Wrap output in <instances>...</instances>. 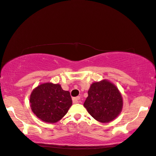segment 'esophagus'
Masks as SVG:
<instances>
[{"label":"esophagus","mask_w":156,"mask_h":156,"mask_svg":"<svg viewBox=\"0 0 156 156\" xmlns=\"http://www.w3.org/2000/svg\"><path fill=\"white\" fill-rule=\"evenodd\" d=\"M79 99H80V97H77V98H73V101L75 103H77L80 102Z\"/></svg>","instance_id":"esophagus-1"}]
</instances>
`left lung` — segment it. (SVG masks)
Wrapping results in <instances>:
<instances>
[{"label": "left lung", "mask_w": 156, "mask_h": 156, "mask_svg": "<svg viewBox=\"0 0 156 156\" xmlns=\"http://www.w3.org/2000/svg\"><path fill=\"white\" fill-rule=\"evenodd\" d=\"M83 106L95 120L109 123L122 112L123 98L115 84L104 79L91 85Z\"/></svg>", "instance_id": "1"}]
</instances>
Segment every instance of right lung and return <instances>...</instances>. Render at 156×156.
I'll use <instances>...</instances> for the list:
<instances>
[{"mask_svg":"<svg viewBox=\"0 0 156 156\" xmlns=\"http://www.w3.org/2000/svg\"><path fill=\"white\" fill-rule=\"evenodd\" d=\"M31 110L38 118L54 123L66 115L72 105L70 93L60 84L44 83L34 88L30 95Z\"/></svg>","mask_w":156,"mask_h":156,"instance_id":"1","label":"right lung"}]
</instances>
